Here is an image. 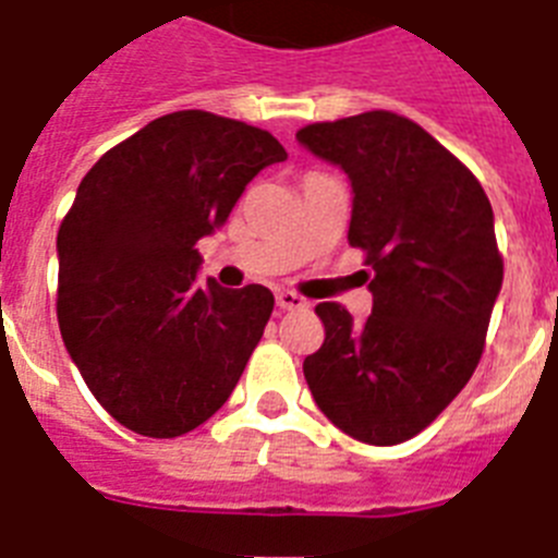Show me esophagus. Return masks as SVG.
I'll use <instances>...</instances> for the list:
<instances>
[{"instance_id": "esophagus-1", "label": "esophagus", "mask_w": 558, "mask_h": 558, "mask_svg": "<svg viewBox=\"0 0 558 558\" xmlns=\"http://www.w3.org/2000/svg\"><path fill=\"white\" fill-rule=\"evenodd\" d=\"M276 307L279 310H304L307 307V299H302L293 290H282V293H276Z\"/></svg>"}]
</instances>
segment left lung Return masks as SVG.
Instances as JSON below:
<instances>
[{"instance_id": "8db88e82", "label": "left lung", "mask_w": 558, "mask_h": 558, "mask_svg": "<svg viewBox=\"0 0 558 558\" xmlns=\"http://www.w3.org/2000/svg\"><path fill=\"white\" fill-rule=\"evenodd\" d=\"M352 181L349 245L366 254L372 315L315 307L324 343L304 360L315 405L347 436L388 447L425 430L481 363L502 284L495 215L470 167L393 111L295 133Z\"/></svg>"}]
</instances>
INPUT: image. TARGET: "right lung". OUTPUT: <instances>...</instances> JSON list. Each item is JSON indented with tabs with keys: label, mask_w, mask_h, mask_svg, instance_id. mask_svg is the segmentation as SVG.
<instances>
[{
	"label": "right lung",
	"mask_w": 558,
	"mask_h": 558,
	"mask_svg": "<svg viewBox=\"0 0 558 558\" xmlns=\"http://www.w3.org/2000/svg\"><path fill=\"white\" fill-rule=\"evenodd\" d=\"M288 159L209 111L147 122L102 153L58 229V327L88 391L128 430L175 438L223 408L274 313L263 284H198V240Z\"/></svg>",
	"instance_id": "obj_1"
}]
</instances>
